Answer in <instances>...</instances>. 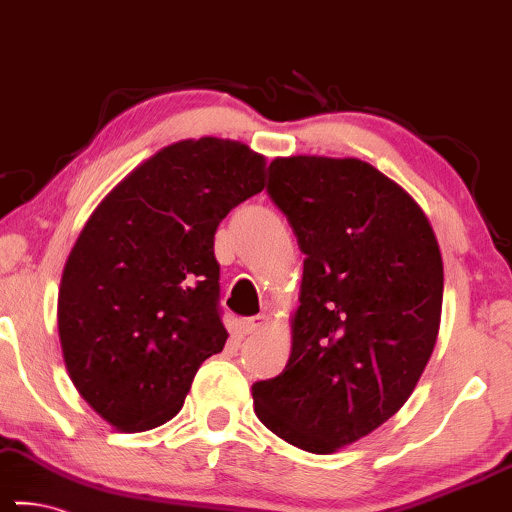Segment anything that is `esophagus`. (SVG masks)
I'll list each match as a JSON object with an SVG mask.
<instances>
[{
    "mask_svg": "<svg viewBox=\"0 0 512 512\" xmlns=\"http://www.w3.org/2000/svg\"><path fill=\"white\" fill-rule=\"evenodd\" d=\"M265 325H268V316H263V314L261 316H251V318H242V321L235 323V335L247 337V335H251V332L265 328Z\"/></svg>",
    "mask_w": 512,
    "mask_h": 512,
    "instance_id": "1",
    "label": "esophagus"
}]
</instances>
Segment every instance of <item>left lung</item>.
I'll use <instances>...</instances> for the list:
<instances>
[{
	"mask_svg": "<svg viewBox=\"0 0 512 512\" xmlns=\"http://www.w3.org/2000/svg\"><path fill=\"white\" fill-rule=\"evenodd\" d=\"M268 194L305 254L291 358L254 383L265 427L330 455L406 404L441 325L443 261L422 207L367 161L277 157Z\"/></svg>",
	"mask_w": 512,
	"mask_h": 512,
	"instance_id": "1",
	"label": "left lung"
}]
</instances>
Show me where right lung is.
Masks as SVG:
<instances>
[{"label":"right lung","mask_w":512,"mask_h":512,"mask_svg":"<svg viewBox=\"0 0 512 512\" xmlns=\"http://www.w3.org/2000/svg\"><path fill=\"white\" fill-rule=\"evenodd\" d=\"M265 187V157L189 138L133 168L66 258L57 328L73 385L120 432L180 413L198 367L224 351L214 233Z\"/></svg>","instance_id":"obj_1"}]
</instances>
